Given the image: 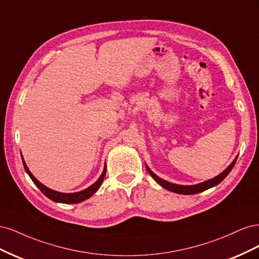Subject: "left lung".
<instances>
[{"label": "left lung", "instance_id": "left-lung-1", "mask_svg": "<svg viewBox=\"0 0 259 259\" xmlns=\"http://www.w3.org/2000/svg\"><path fill=\"white\" fill-rule=\"evenodd\" d=\"M237 159L238 158L234 159V161L223 171L222 174H219L215 178L206 180V182H204V183L199 184V185H193V186H180V185H176V184H171V183H168V182H166V180H164V179L156 176L153 173V171L149 169V167H147V170L149 171V174L152 176V178L155 180L156 183L161 185L163 188H165V189L169 190V191H173V192H176V193H179V194H195V193L204 191L206 189H209V188L214 187V186L218 185L221 182H223V180L227 177V175L230 173V170L233 168L234 164H236V162H237Z\"/></svg>", "mask_w": 259, "mask_h": 259}]
</instances>
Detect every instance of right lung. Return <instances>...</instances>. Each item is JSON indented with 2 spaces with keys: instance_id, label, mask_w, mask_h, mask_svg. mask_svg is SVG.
Wrapping results in <instances>:
<instances>
[{
  "instance_id": "1",
  "label": "right lung",
  "mask_w": 259,
  "mask_h": 259,
  "mask_svg": "<svg viewBox=\"0 0 259 259\" xmlns=\"http://www.w3.org/2000/svg\"><path fill=\"white\" fill-rule=\"evenodd\" d=\"M22 163H23V167H25V169H26V171L28 173V175L30 176V178L32 179V182L35 184V186L38 188V189H40L44 193V195H46V197H48L49 199H51L54 202L66 203V204H73V203H80V202H82V201H84L86 199H89L90 197H92V195L99 189V187L101 186V184H103V180L105 178L106 170H107L106 164H105V168H104L103 174H101V176L99 177V179L97 180V182L94 184V185H92L91 187H89L88 189H85V190L80 191V192H75V193H61V192H57V191H55V190H52V189H50V188L42 185L32 174H31V171L27 167L26 163H25V161H23V159H22Z\"/></svg>"
}]
</instances>
